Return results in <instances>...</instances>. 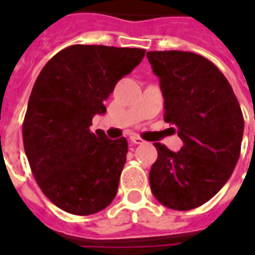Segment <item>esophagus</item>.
Here are the masks:
<instances>
[{
    "instance_id": "34e87169",
    "label": "esophagus",
    "mask_w": 255,
    "mask_h": 255,
    "mask_svg": "<svg viewBox=\"0 0 255 255\" xmlns=\"http://www.w3.org/2000/svg\"><path fill=\"white\" fill-rule=\"evenodd\" d=\"M129 140H131V143H132V144H143L144 143L143 139L139 138V136H136V135L131 136V138H129Z\"/></svg>"
}]
</instances>
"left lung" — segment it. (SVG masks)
Here are the masks:
<instances>
[{
	"label": "left lung",
	"mask_w": 255,
	"mask_h": 255,
	"mask_svg": "<svg viewBox=\"0 0 255 255\" xmlns=\"http://www.w3.org/2000/svg\"><path fill=\"white\" fill-rule=\"evenodd\" d=\"M160 79L164 120L175 126L183 147L154 143L149 173L155 199L175 210L198 208L221 190L241 154L245 120L228 80L208 58L180 50L147 52Z\"/></svg>",
	"instance_id": "obj_1"
}]
</instances>
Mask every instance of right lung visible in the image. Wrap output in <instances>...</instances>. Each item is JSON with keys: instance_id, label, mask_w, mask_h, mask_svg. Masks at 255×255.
<instances>
[{"instance_id": "1", "label": "right lung", "mask_w": 255, "mask_h": 255, "mask_svg": "<svg viewBox=\"0 0 255 255\" xmlns=\"http://www.w3.org/2000/svg\"><path fill=\"white\" fill-rule=\"evenodd\" d=\"M144 49L72 45L52 57L36 78L23 123V143L42 192L68 213L89 216L115 199L127 139L90 131L95 115Z\"/></svg>"}]
</instances>
